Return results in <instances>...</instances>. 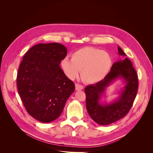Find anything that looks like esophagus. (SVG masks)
Returning <instances> with one entry per match:
<instances>
[{
  "label": "esophagus",
  "mask_w": 153,
  "mask_h": 153,
  "mask_svg": "<svg viewBox=\"0 0 153 153\" xmlns=\"http://www.w3.org/2000/svg\"><path fill=\"white\" fill-rule=\"evenodd\" d=\"M83 88H84V87H83L82 85H80V84H75V89L76 91H80V90H82Z\"/></svg>",
  "instance_id": "obj_1"
}]
</instances>
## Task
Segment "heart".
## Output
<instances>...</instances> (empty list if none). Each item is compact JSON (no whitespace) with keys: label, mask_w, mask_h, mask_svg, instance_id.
Masks as SVG:
<instances>
[{"label":"heart","mask_w":153,"mask_h":153,"mask_svg":"<svg viewBox=\"0 0 153 153\" xmlns=\"http://www.w3.org/2000/svg\"><path fill=\"white\" fill-rule=\"evenodd\" d=\"M61 66L64 73L73 80L82 71V77L88 84H96L108 75L112 66L110 55L106 51L86 47L75 51L71 60L63 59Z\"/></svg>","instance_id":"obj_1"}]
</instances>
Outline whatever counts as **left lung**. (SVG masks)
<instances>
[{"mask_svg": "<svg viewBox=\"0 0 153 153\" xmlns=\"http://www.w3.org/2000/svg\"><path fill=\"white\" fill-rule=\"evenodd\" d=\"M118 54L123 57L113 64L104 79L85 88L89 115L94 122L104 126L119 121L128 113L138 90V76L131 62L120 47ZM117 79H122L125 85L118 98L107 103L105 100L106 89Z\"/></svg>", "mask_w": 153, "mask_h": 153, "instance_id": "1", "label": "left lung"}]
</instances>
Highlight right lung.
Returning a JSON list of instances; mask_svg holds the SVG:
<instances>
[{
	"mask_svg": "<svg viewBox=\"0 0 153 153\" xmlns=\"http://www.w3.org/2000/svg\"><path fill=\"white\" fill-rule=\"evenodd\" d=\"M67 49L57 43L34 45L25 55L18 69L17 87L27 112L41 123L61 115L75 84L60 67Z\"/></svg>",
	"mask_w": 153,
	"mask_h": 153,
	"instance_id": "right-lung-1",
	"label": "right lung"
}]
</instances>
